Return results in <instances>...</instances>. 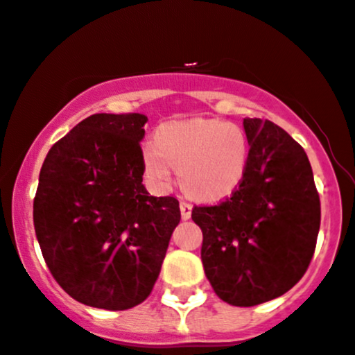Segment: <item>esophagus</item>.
Segmentation results:
<instances>
[{
    "instance_id": "obj_1",
    "label": "esophagus",
    "mask_w": 355,
    "mask_h": 355,
    "mask_svg": "<svg viewBox=\"0 0 355 355\" xmlns=\"http://www.w3.org/2000/svg\"><path fill=\"white\" fill-rule=\"evenodd\" d=\"M180 213H182V218L189 220L192 215V205L187 201H180Z\"/></svg>"
}]
</instances>
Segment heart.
<instances>
[{
    "label": "heart",
    "instance_id": "obj_1",
    "mask_svg": "<svg viewBox=\"0 0 355 355\" xmlns=\"http://www.w3.org/2000/svg\"><path fill=\"white\" fill-rule=\"evenodd\" d=\"M142 154L156 184H170L175 168L187 194L213 201L230 194L244 178L250 142L236 123L194 119L159 128L156 142L146 144Z\"/></svg>",
    "mask_w": 355,
    "mask_h": 355
}]
</instances>
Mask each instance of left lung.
Masks as SVG:
<instances>
[{
  "label": "left lung",
  "mask_w": 355,
  "mask_h": 355,
  "mask_svg": "<svg viewBox=\"0 0 355 355\" xmlns=\"http://www.w3.org/2000/svg\"><path fill=\"white\" fill-rule=\"evenodd\" d=\"M248 168L232 196L194 206L201 260L213 291L253 307L290 291L312 260L321 201L304 147L269 119L246 118Z\"/></svg>",
  "instance_id": "1"
}]
</instances>
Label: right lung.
Returning <instances> with one entry per match:
<instances>
[{"label":"right lung","mask_w":355,"mask_h":355,"mask_svg":"<svg viewBox=\"0 0 355 355\" xmlns=\"http://www.w3.org/2000/svg\"><path fill=\"white\" fill-rule=\"evenodd\" d=\"M144 114H94L53 144L41 166L34 230L51 276L74 300L126 311L153 291L178 199L144 187Z\"/></svg>","instance_id":"right-lung-1"}]
</instances>
